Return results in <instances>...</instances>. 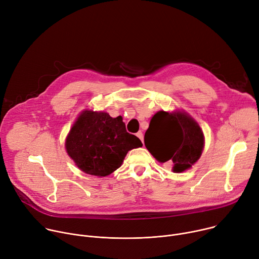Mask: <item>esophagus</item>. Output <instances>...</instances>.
<instances>
[{"mask_svg":"<svg viewBox=\"0 0 259 259\" xmlns=\"http://www.w3.org/2000/svg\"><path fill=\"white\" fill-rule=\"evenodd\" d=\"M136 136L142 141V143H143V133L141 132V131H138L137 133H136Z\"/></svg>","mask_w":259,"mask_h":259,"instance_id":"34e87169","label":"esophagus"}]
</instances>
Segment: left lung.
<instances>
[{
  "label": "left lung",
  "instance_id": "8db88e82",
  "mask_svg": "<svg viewBox=\"0 0 259 259\" xmlns=\"http://www.w3.org/2000/svg\"><path fill=\"white\" fill-rule=\"evenodd\" d=\"M204 134L186 112L160 110L154 115L144 134V144L161 163H169L175 173L190 169L201 157Z\"/></svg>",
  "mask_w": 259,
  "mask_h": 259
}]
</instances>
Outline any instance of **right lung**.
I'll return each mask as SVG.
<instances>
[{"mask_svg":"<svg viewBox=\"0 0 259 259\" xmlns=\"http://www.w3.org/2000/svg\"><path fill=\"white\" fill-rule=\"evenodd\" d=\"M142 143L126 131L121 116L112 118L107 113L86 109L72 125L65 150L83 172L107 176L121 167L127 153Z\"/></svg>","mask_w":259,"mask_h":259,"instance_id":"right-lung-1","label":"right lung"}]
</instances>
